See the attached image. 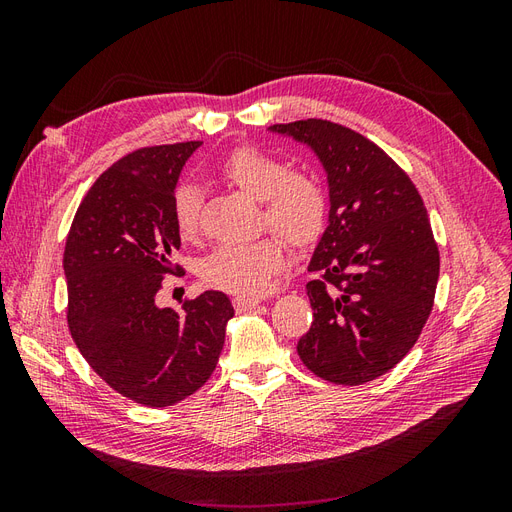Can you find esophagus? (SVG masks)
<instances>
[{
  "label": "esophagus",
  "instance_id": "esophagus-1",
  "mask_svg": "<svg viewBox=\"0 0 512 512\" xmlns=\"http://www.w3.org/2000/svg\"><path fill=\"white\" fill-rule=\"evenodd\" d=\"M260 303V299L254 297H235L232 299V305H235L237 312H247V309H254Z\"/></svg>",
  "mask_w": 512,
  "mask_h": 512
}]
</instances>
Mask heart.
Segmentation results:
<instances>
[{
  "mask_svg": "<svg viewBox=\"0 0 512 512\" xmlns=\"http://www.w3.org/2000/svg\"><path fill=\"white\" fill-rule=\"evenodd\" d=\"M218 173L247 196L260 200L262 224L292 243H312L327 226L329 198L312 173L290 170L284 160L254 147L232 151L218 166ZM173 222L183 239L198 235L200 192L194 185L185 183L175 190ZM284 262L286 243L275 235L247 243H222L205 258L203 277L213 288L254 297L267 290Z\"/></svg>",
  "mask_w": 512,
  "mask_h": 512,
  "instance_id": "heart-1",
  "label": "heart"
}]
</instances>
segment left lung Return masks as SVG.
<instances>
[{
	"instance_id": "1",
	"label": "left lung",
	"mask_w": 512,
	"mask_h": 512,
	"mask_svg": "<svg viewBox=\"0 0 512 512\" xmlns=\"http://www.w3.org/2000/svg\"><path fill=\"white\" fill-rule=\"evenodd\" d=\"M275 134L316 153L329 183V226L307 271L314 309L299 339L303 365L322 380L356 386L393 369L431 314L440 275L423 198L386 153L339 123H275Z\"/></svg>"
}]
</instances>
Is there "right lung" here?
I'll list each match as a JSON object with an SVG mask.
<instances>
[{
    "instance_id": "right-lung-1",
    "label": "right lung",
    "mask_w": 512,
    "mask_h": 512,
    "mask_svg": "<svg viewBox=\"0 0 512 512\" xmlns=\"http://www.w3.org/2000/svg\"><path fill=\"white\" fill-rule=\"evenodd\" d=\"M200 141L136 149L91 185L72 220L64 273L68 327L96 374L136 404L166 408L213 374L235 316L224 292L158 307L181 237L173 194Z\"/></svg>"
}]
</instances>
